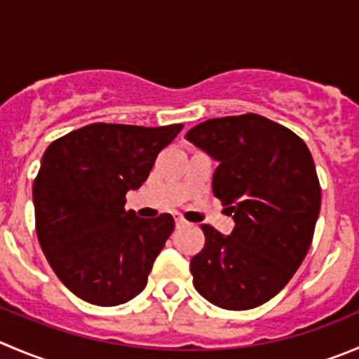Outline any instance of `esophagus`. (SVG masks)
Wrapping results in <instances>:
<instances>
[{"mask_svg": "<svg viewBox=\"0 0 359 359\" xmlns=\"http://www.w3.org/2000/svg\"><path fill=\"white\" fill-rule=\"evenodd\" d=\"M175 226H177V228H184V226H187V221H184L182 217H177L175 219Z\"/></svg>", "mask_w": 359, "mask_h": 359, "instance_id": "obj_1", "label": "esophagus"}]
</instances>
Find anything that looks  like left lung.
<instances>
[{"mask_svg":"<svg viewBox=\"0 0 359 359\" xmlns=\"http://www.w3.org/2000/svg\"><path fill=\"white\" fill-rule=\"evenodd\" d=\"M186 140L219 163L212 191L235 221L229 235L201 226L205 247L189 264L194 287L221 309L259 307L290 283L311 247L321 208L311 151L257 114L208 119Z\"/></svg>","mask_w":359,"mask_h":359,"instance_id":"8db88e82","label":"left lung"}]
</instances>
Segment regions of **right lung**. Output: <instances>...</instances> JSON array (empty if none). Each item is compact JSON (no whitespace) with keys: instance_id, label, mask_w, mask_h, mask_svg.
I'll return each instance as SVG.
<instances>
[{"instance_id":"right-lung-1","label":"right lung","mask_w":359,"mask_h":359,"mask_svg":"<svg viewBox=\"0 0 359 359\" xmlns=\"http://www.w3.org/2000/svg\"><path fill=\"white\" fill-rule=\"evenodd\" d=\"M180 130L95 123L45 151L33 184L38 242L59 280L87 304H126L147 286L175 222L126 212V193L147 180Z\"/></svg>"}]
</instances>
